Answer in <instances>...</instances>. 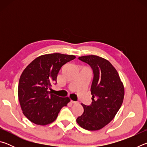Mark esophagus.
<instances>
[{
    "label": "esophagus",
    "instance_id": "34e87169",
    "mask_svg": "<svg viewBox=\"0 0 147 147\" xmlns=\"http://www.w3.org/2000/svg\"><path fill=\"white\" fill-rule=\"evenodd\" d=\"M71 103H73V104H78V102H77V101H74V100H71Z\"/></svg>",
    "mask_w": 147,
    "mask_h": 147
}]
</instances>
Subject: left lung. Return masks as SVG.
<instances>
[{
  "label": "left lung",
  "instance_id": "obj_1",
  "mask_svg": "<svg viewBox=\"0 0 147 147\" xmlns=\"http://www.w3.org/2000/svg\"><path fill=\"white\" fill-rule=\"evenodd\" d=\"M78 59L89 65L93 70V101L89 106L82 104L84 113L76 122L86 130H98L110 123L120 109L124 99V86L117 71L107 59L95 55Z\"/></svg>",
  "mask_w": 147,
  "mask_h": 147
}]
</instances>
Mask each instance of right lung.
<instances>
[{
	"label": "right lung",
	"mask_w": 147,
	"mask_h": 147,
	"mask_svg": "<svg viewBox=\"0 0 147 147\" xmlns=\"http://www.w3.org/2000/svg\"><path fill=\"white\" fill-rule=\"evenodd\" d=\"M75 56L59 53L38 57L24 69L20 77L18 97L24 116L38 125H47L56 120L60 109L67 106L69 97H59L48 91L63 65Z\"/></svg>",
	"instance_id": "obj_1"
}]
</instances>
